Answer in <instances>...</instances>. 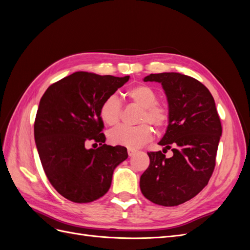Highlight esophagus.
Returning a JSON list of instances; mask_svg holds the SVG:
<instances>
[{"label":"esophagus","instance_id":"34e87169","mask_svg":"<svg viewBox=\"0 0 250 250\" xmlns=\"http://www.w3.org/2000/svg\"><path fill=\"white\" fill-rule=\"evenodd\" d=\"M127 152H128V155H129V156H132V155H134L135 153H137V150H135V149H130V148H128Z\"/></svg>","mask_w":250,"mask_h":250}]
</instances>
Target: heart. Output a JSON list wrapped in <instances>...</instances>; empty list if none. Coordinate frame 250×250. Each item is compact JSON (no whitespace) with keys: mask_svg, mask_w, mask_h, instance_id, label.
<instances>
[{"mask_svg":"<svg viewBox=\"0 0 250 250\" xmlns=\"http://www.w3.org/2000/svg\"><path fill=\"white\" fill-rule=\"evenodd\" d=\"M126 97L142 107L139 115L138 126H119L108 133L109 142L113 145L135 149L143 146L152 139V129L145 122L152 125L156 130H161L168 124L170 111L164 104L156 102L157 94L153 87L147 84H139L128 88ZM122 115V106L115 96H109L103 100L99 108V116L104 124L117 125Z\"/></svg>","mask_w":250,"mask_h":250,"instance_id":"heart-1","label":"heart"}]
</instances>
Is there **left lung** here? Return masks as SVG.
<instances>
[{"label":"left lung","instance_id":"1","mask_svg":"<svg viewBox=\"0 0 250 250\" xmlns=\"http://www.w3.org/2000/svg\"><path fill=\"white\" fill-rule=\"evenodd\" d=\"M144 81L162 83L170 119L158 143L164 152H148L150 165L142 174L143 195L155 204L175 207L195 197L214 172L222 126L214 98L201 82L179 73L150 74ZM172 148L173 156L163 154Z\"/></svg>","mask_w":250,"mask_h":250}]
</instances>
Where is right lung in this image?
<instances>
[{
	"instance_id": "1",
	"label": "right lung",
	"mask_w": 250,
	"mask_h": 250,
	"mask_svg": "<svg viewBox=\"0 0 250 250\" xmlns=\"http://www.w3.org/2000/svg\"><path fill=\"white\" fill-rule=\"evenodd\" d=\"M129 76L76 72L48 87L34 122V139L44 173L55 190L76 203L92 202L107 193L113 170L128 157L123 146H108L101 133L103 100ZM88 142L100 147L87 149Z\"/></svg>"
}]
</instances>
